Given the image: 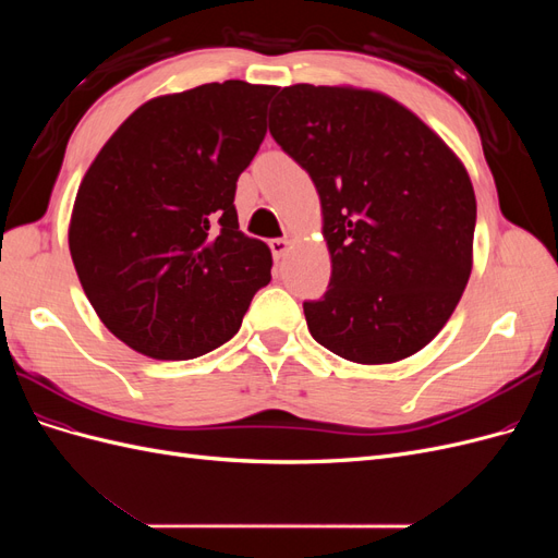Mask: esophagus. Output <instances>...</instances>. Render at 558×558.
Here are the masks:
<instances>
[{
  "mask_svg": "<svg viewBox=\"0 0 558 558\" xmlns=\"http://www.w3.org/2000/svg\"><path fill=\"white\" fill-rule=\"evenodd\" d=\"M289 246H291V242L289 240H272L269 242V248H272V256H275V260H279L286 251H289Z\"/></svg>",
  "mask_w": 558,
  "mask_h": 558,
  "instance_id": "obj_1",
  "label": "esophagus"
}]
</instances>
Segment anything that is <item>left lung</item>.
I'll list each match as a JSON object with an SVG mask.
<instances>
[{"label": "left lung", "mask_w": 558, "mask_h": 558, "mask_svg": "<svg viewBox=\"0 0 558 558\" xmlns=\"http://www.w3.org/2000/svg\"><path fill=\"white\" fill-rule=\"evenodd\" d=\"M269 132L324 214L330 283L302 305L314 340L363 365L424 349L472 269L477 202L463 162L408 107L351 86L283 88Z\"/></svg>", "instance_id": "obj_1"}]
</instances>
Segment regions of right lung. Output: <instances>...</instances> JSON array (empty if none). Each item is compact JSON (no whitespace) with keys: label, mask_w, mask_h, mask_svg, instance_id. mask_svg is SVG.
Returning a JSON list of instances; mask_svg holds the SVG:
<instances>
[{"label":"right lung","mask_w":558,"mask_h":558,"mask_svg":"<svg viewBox=\"0 0 558 558\" xmlns=\"http://www.w3.org/2000/svg\"><path fill=\"white\" fill-rule=\"evenodd\" d=\"M275 93L226 81L148 99L78 185V281L102 324L148 359L221 347L272 279L267 244L240 230L234 191L265 140Z\"/></svg>","instance_id":"add662e5"}]
</instances>
